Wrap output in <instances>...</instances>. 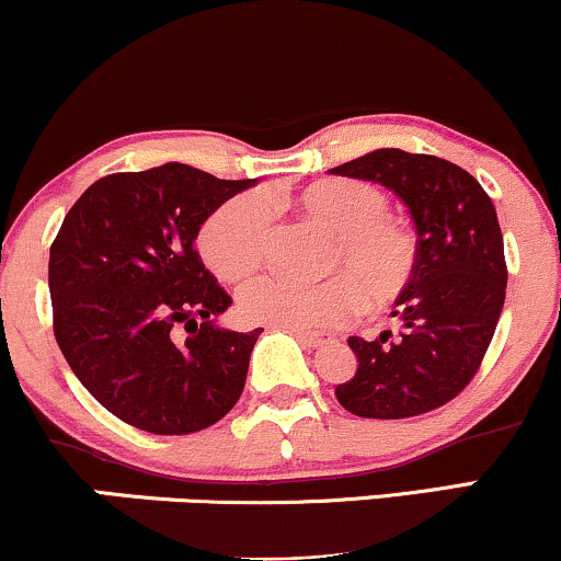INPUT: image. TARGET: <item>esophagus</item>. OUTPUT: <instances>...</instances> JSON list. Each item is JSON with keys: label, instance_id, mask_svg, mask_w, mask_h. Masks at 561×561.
I'll use <instances>...</instances> for the list:
<instances>
[{"label": "esophagus", "instance_id": "34e87169", "mask_svg": "<svg viewBox=\"0 0 561 561\" xmlns=\"http://www.w3.org/2000/svg\"><path fill=\"white\" fill-rule=\"evenodd\" d=\"M295 334V337L300 340L302 345H308V347H317V345H321L324 343V337H321V334H313V332H302V330H289Z\"/></svg>", "mask_w": 561, "mask_h": 561}]
</instances>
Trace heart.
Masks as SVG:
<instances>
[{
    "label": "heart",
    "mask_w": 561,
    "mask_h": 561,
    "mask_svg": "<svg viewBox=\"0 0 561 561\" xmlns=\"http://www.w3.org/2000/svg\"><path fill=\"white\" fill-rule=\"evenodd\" d=\"M308 224L327 231L317 282L261 276L240 293L244 319L287 330H327L362 306L379 313L401 300L414 279L420 244L403 218L388 214V197L362 179H321L293 197ZM272 208L263 192L227 199L197 237L205 266L237 285L263 266Z\"/></svg>",
    "instance_id": "b5f03b06"
}]
</instances>
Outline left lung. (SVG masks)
<instances>
[{
    "instance_id": "left-lung-1",
    "label": "left lung",
    "mask_w": 561,
    "mask_h": 561,
    "mask_svg": "<svg viewBox=\"0 0 561 561\" xmlns=\"http://www.w3.org/2000/svg\"><path fill=\"white\" fill-rule=\"evenodd\" d=\"M330 173L388 186L416 229L420 261L392 317L401 330L347 337L358 369L334 388L366 420H405L440 409L467 388L491 345L506 298L504 237L478 179L435 156L385 150Z\"/></svg>"
}]
</instances>
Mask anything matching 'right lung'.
I'll return each instance as SVG.
<instances>
[{
  "mask_svg": "<svg viewBox=\"0 0 561 561\" xmlns=\"http://www.w3.org/2000/svg\"><path fill=\"white\" fill-rule=\"evenodd\" d=\"M253 184L184 163L111 173L76 199L57 231V345L83 388L131 427L190 435L240 401L261 330L216 324L231 298L195 240L216 208Z\"/></svg>",
  "mask_w": 561,
  "mask_h": 561,
  "instance_id": "add662e5",
  "label": "right lung"
}]
</instances>
